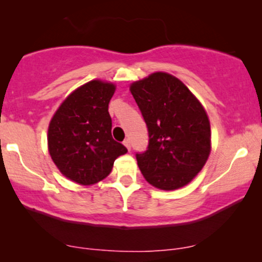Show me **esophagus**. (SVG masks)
I'll return each instance as SVG.
<instances>
[{"label": "esophagus", "mask_w": 262, "mask_h": 262, "mask_svg": "<svg viewBox=\"0 0 262 262\" xmlns=\"http://www.w3.org/2000/svg\"><path fill=\"white\" fill-rule=\"evenodd\" d=\"M123 144H124L125 148H127L129 151H130V141H129V139H125L124 141H123Z\"/></svg>", "instance_id": "esophagus-1"}]
</instances>
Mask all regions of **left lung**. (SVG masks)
I'll return each instance as SVG.
<instances>
[{"label": "left lung", "mask_w": 262, "mask_h": 262, "mask_svg": "<svg viewBox=\"0 0 262 262\" xmlns=\"http://www.w3.org/2000/svg\"><path fill=\"white\" fill-rule=\"evenodd\" d=\"M149 132L148 150L137 154L150 185L173 191L188 185L203 169L212 149L206 110L173 75L156 71L129 86Z\"/></svg>", "instance_id": "8db88e82"}]
</instances>
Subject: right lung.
Here are the masks:
<instances>
[{
	"label": "right lung",
	"instance_id": "1",
	"mask_svg": "<svg viewBox=\"0 0 262 262\" xmlns=\"http://www.w3.org/2000/svg\"><path fill=\"white\" fill-rule=\"evenodd\" d=\"M116 85L92 80L62 101L48 128V150L60 172L70 181L91 186L110 175L114 160L127 148L112 138L108 103Z\"/></svg>",
	"mask_w": 262,
	"mask_h": 262
}]
</instances>
